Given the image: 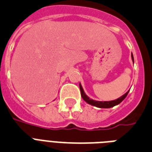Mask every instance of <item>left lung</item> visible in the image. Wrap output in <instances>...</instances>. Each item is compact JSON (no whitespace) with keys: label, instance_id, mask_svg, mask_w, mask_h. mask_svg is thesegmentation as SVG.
I'll return each mask as SVG.
<instances>
[{"label":"left lung","instance_id":"obj_1","mask_svg":"<svg viewBox=\"0 0 152 152\" xmlns=\"http://www.w3.org/2000/svg\"><path fill=\"white\" fill-rule=\"evenodd\" d=\"M132 62L134 63V58L133 55L132 53ZM79 87H80V90H81V95H82V97L83 98L85 102L88 103V104H91V105H94V106H96L97 108H102V109H108V108H112V107L115 106V105H117L121 103V102H123V100L127 97V95L129 94V89L128 92H126L124 95H122L121 97H119L117 99L113 100V101H109V102H99V101H95V100H93L91 98H89L86 94V93L84 92L83 90V88H82V85L81 83H79Z\"/></svg>","mask_w":152,"mask_h":152}]
</instances>
